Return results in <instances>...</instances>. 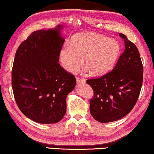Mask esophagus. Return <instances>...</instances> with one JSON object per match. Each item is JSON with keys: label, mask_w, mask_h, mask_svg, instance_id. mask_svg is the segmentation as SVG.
I'll return each mask as SVG.
<instances>
[{"label": "esophagus", "mask_w": 154, "mask_h": 154, "mask_svg": "<svg viewBox=\"0 0 154 154\" xmlns=\"http://www.w3.org/2000/svg\"><path fill=\"white\" fill-rule=\"evenodd\" d=\"M77 82L79 83H85V80L83 78H79V77H77Z\"/></svg>", "instance_id": "1"}]
</instances>
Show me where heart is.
<instances>
[{
	"mask_svg": "<svg viewBox=\"0 0 154 154\" xmlns=\"http://www.w3.org/2000/svg\"><path fill=\"white\" fill-rule=\"evenodd\" d=\"M120 46L118 41L94 32H83L75 35L71 44L60 51V60L67 71L75 73L81 69L84 58L87 71L94 75H103L116 64Z\"/></svg>",
	"mask_w": 154,
	"mask_h": 154,
	"instance_id": "heart-1",
	"label": "heart"
}]
</instances>
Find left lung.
<instances>
[{"mask_svg":"<svg viewBox=\"0 0 154 154\" xmlns=\"http://www.w3.org/2000/svg\"><path fill=\"white\" fill-rule=\"evenodd\" d=\"M125 50L111 71L96 79H88L94 96L90 111L96 121H117L129 113L139 98L143 83V66L139 50L124 34Z\"/></svg>","mask_w":154,"mask_h":154,"instance_id":"1","label":"left lung"}]
</instances>
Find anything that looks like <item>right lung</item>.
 <instances>
[{
	"instance_id": "1",
	"label": "right lung",
	"mask_w": 154,
	"mask_h": 154,
	"mask_svg": "<svg viewBox=\"0 0 154 154\" xmlns=\"http://www.w3.org/2000/svg\"><path fill=\"white\" fill-rule=\"evenodd\" d=\"M62 26L32 32L20 44L12 69V88L23 114L40 124H55L66 113V96L76 84L60 64Z\"/></svg>"
}]
</instances>
